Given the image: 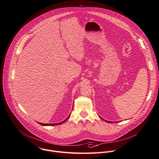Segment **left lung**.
<instances>
[{"label": "left lung", "mask_w": 159, "mask_h": 159, "mask_svg": "<svg viewBox=\"0 0 159 159\" xmlns=\"http://www.w3.org/2000/svg\"><path fill=\"white\" fill-rule=\"evenodd\" d=\"M100 118H101V117H100ZM101 119H102V120H105V122H109V121H107V120H104V119H102V118H101Z\"/></svg>", "instance_id": "8db88e82"}]
</instances>
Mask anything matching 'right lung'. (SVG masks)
Returning <instances> with one entry per match:
<instances>
[{
    "instance_id": "1",
    "label": "right lung",
    "mask_w": 159,
    "mask_h": 159,
    "mask_svg": "<svg viewBox=\"0 0 159 159\" xmlns=\"http://www.w3.org/2000/svg\"><path fill=\"white\" fill-rule=\"evenodd\" d=\"M69 117H70V116L65 120H64L63 122H60V123H57V124H42V123H40V122H39V124H40V125H44V126H50V125H60V124H63V123H64L69 118Z\"/></svg>"
}]
</instances>
